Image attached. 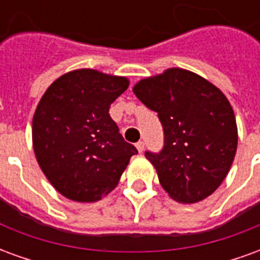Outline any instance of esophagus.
Returning a JSON list of instances; mask_svg holds the SVG:
<instances>
[{
  "label": "esophagus",
  "mask_w": 260,
  "mask_h": 260,
  "mask_svg": "<svg viewBox=\"0 0 260 260\" xmlns=\"http://www.w3.org/2000/svg\"><path fill=\"white\" fill-rule=\"evenodd\" d=\"M136 149H138V152L142 153L143 150H145V142L143 141H139L138 143H136Z\"/></svg>",
  "instance_id": "1"
}]
</instances>
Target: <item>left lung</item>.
Segmentation results:
<instances>
[{
	"label": "left lung",
	"instance_id": "left-lung-1",
	"mask_svg": "<svg viewBox=\"0 0 260 260\" xmlns=\"http://www.w3.org/2000/svg\"><path fill=\"white\" fill-rule=\"evenodd\" d=\"M134 93L163 125L164 145L145 152L174 201L195 203L212 195L237 152V124L227 97L199 75L180 68L136 83Z\"/></svg>",
	"mask_w": 260,
	"mask_h": 260
}]
</instances>
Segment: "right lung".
<instances>
[{
  "instance_id": "right-lung-1",
  "label": "right lung",
  "mask_w": 260,
  "mask_h": 260,
  "mask_svg": "<svg viewBox=\"0 0 260 260\" xmlns=\"http://www.w3.org/2000/svg\"><path fill=\"white\" fill-rule=\"evenodd\" d=\"M128 86L126 78L78 69L55 80L39 103L31 128L37 163L71 201L110 193L138 153L108 114Z\"/></svg>"
}]
</instances>
